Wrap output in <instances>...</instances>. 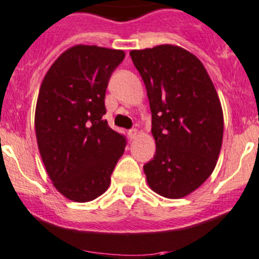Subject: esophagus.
<instances>
[{
  "mask_svg": "<svg viewBox=\"0 0 259 259\" xmlns=\"http://www.w3.org/2000/svg\"><path fill=\"white\" fill-rule=\"evenodd\" d=\"M127 137L130 138V140L137 139V137H138V130H137V129H130L129 132H127Z\"/></svg>",
  "mask_w": 259,
  "mask_h": 259,
  "instance_id": "obj_1",
  "label": "esophagus"
}]
</instances>
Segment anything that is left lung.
Returning <instances> with one entry per match:
<instances>
[{"mask_svg":"<svg viewBox=\"0 0 259 259\" xmlns=\"http://www.w3.org/2000/svg\"><path fill=\"white\" fill-rule=\"evenodd\" d=\"M145 83L155 155L144 165L151 189L178 199L213 173L223 140V111L200 60L174 45L130 51Z\"/></svg>","mask_w":259,"mask_h":259,"instance_id":"left-lung-1","label":"left lung"}]
</instances>
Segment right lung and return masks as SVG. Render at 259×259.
Segmentation results:
<instances>
[{"instance_id": "right-lung-1", "label": "right lung", "mask_w": 259, "mask_h": 259, "mask_svg": "<svg viewBox=\"0 0 259 259\" xmlns=\"http://www.w3.org/2000/svg\"><path fill=\"white\" fill-rule=\"evenodd\" d=\"M121 50L76 45L60 55L38 91L35 130L50 179L67 199L85 203L108 190L126 139L103 119L105 93Z\"/></svg>"}]
</instances>
